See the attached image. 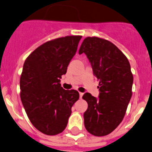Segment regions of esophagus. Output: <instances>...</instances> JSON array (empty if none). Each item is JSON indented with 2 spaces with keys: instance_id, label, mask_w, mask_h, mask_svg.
I'll list each match as a JSON object with an SVG mask.
<instances>
[{
  "instance_id": "obj_1",
  "label": "esophagus",
  "mask_w": 152,
  "mask_h": 152,
  "mask_svg": "<svg viewBox=\"0 0 152 152\" xmlns=\"http://www.w3.org/2000/svg\"><path fill=\"white\" fill-rule=\"evenodd\" d=\"M80 98H82V96H83V93H81V92H80Z\"/></svg>"
}]
</instances>
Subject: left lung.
Masks as SVG:
<instances>
[{
	"instance_id": "left-lung-1",
	"label": "left lung",
	"mask_w": 152,
	"mask_h": 152,
	"mask_svg": "<svg viewBox=\"0 0 152 152\" xmlns=\"http://www.w3.org/2000/svg\"><path fill=\"white\" fill-rule=\"evenodd\" d=\"M85 53L94 76L99 80V98L86 93L88 103L84 113L86 130L94 136L111 133L122 121L132 96L133 75L125 55L108 40L86 37L79 54Z\"/></svg>"
}]
</instances>
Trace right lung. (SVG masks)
Returning <instances> with one entry per match:
<instances>
[{"mask_svg":"<svg viewBox=\"0 0 152 152\" xmlns=\"http://www.w3.org/2000/svg\"><path fill=\"white\" fill-rule=\"evenodd\" d=\"M81 36L48 41L26 58L20 77V98L31 124L42 133L63 132L79 99L76 90H65L60 79L75 55Z\"/></svg>","mask_w":152,"mask_h":152,"instance_id":"1","label":"right lung"}]
</instances>
